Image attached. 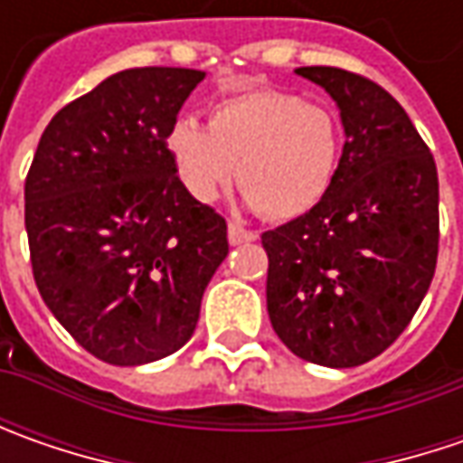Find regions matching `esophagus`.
<instances>
[{
  "label": "esophagus",
  "instance_id": "34e87169",
  "mask_svg": "<svg viewBox=\"0 0 463 463\" xmlns=\"http://www.w3.org/2000/svg\"><path fill=\"white\" fill-rule=\"evenodd\" d=\"M258 240V232H250L240 223H229V244H247Z\"/></svg>",
  "mask_w": 463,
  "mask_h": 463
}]
</instances>
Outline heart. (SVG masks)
I'll return each mask as SVG.
<instances>
[{"label": "heart", "mask_w": 463, "mask_h": 463, "mask_svg": "<svg viewBox=\"0 0 463 463\" xmlns=\"http://www.w3.org/2000/svg\"><path fill=\"white\" fill-rule=\"evenodd\" d=\"M180 183L198 203H213L232 180L262 216L286 222L327 195L340 159V131L327 108L298 95L258 90L213 105L203 126L180 116L167 134Z\"/></svg>", "instance_id": "1"}]
</instances>
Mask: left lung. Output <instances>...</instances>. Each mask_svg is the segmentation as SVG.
<instances>
[{"instance_id":"8db88e82","label":"left lung","mask_w":463,"mask_h":463,"mask_svg":"<svg viewBox=\"0 0 463 463\" xmlns=\"http://www.w3.org/2000/svg\"><path fill=\"white\" fill-rule=\"evenodd\" d=\"M337 102L345 146L327 195L273 232L268 314L294 355L353 368L412 322L436 273L438 169L404 108L376 81L301 66Z\"/></svg>"}]
</instances>
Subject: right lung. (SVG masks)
I'll return each mask as SVG.
<instances>
[{
	"instance_id": "right-lung-1",
	"label": "right lung",
	"mask_w": 463,
	"mask_h": 463,
	"mask_svg": "<svg viewBox=\"0 0 463 463\" xmlns=\"http://www.w3.org/2000/svg\"><path fill=\"white\" fill-rule=\"evenodd\" d=\"M198 69L118 71L63 105L25 177L30 265L45 307L113 365L172 355L229 255L226 222L190 198L167 152Z\"/></svg>"
}]
</instances>
